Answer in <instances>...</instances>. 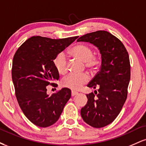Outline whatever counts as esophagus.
<instances>
[{
    "label": "esophagus",
    "mask_w": 146,
    "mask_h": 146,
    "mask_svg": "<svg viewBox=\"0 0 146 146\" xmlns=\"http://www.w3.org/2000/svg\"><path fill=\"white\" fill-rule=\"evenodd\" d=\"M78 92H75V91H72L71 92V95H72V96H75V95H78Z\"/></svg>",
    "instance_id": "esophagus-1"
}]
</instances>
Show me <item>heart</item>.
Returning a JSON list of instances; mask_svg holds the SVG:
<instances>
[{
    "instance_id": "1",
    "label": "heart",
    "mask_w": 146,
    "mask_h": 146,
    "mask_svg": "<svg viewBox=\"0 0 146 146\" xmlns=\"http://www.w3.org/2000/svg\"><path fill=\"white\" fill-rule=\"evenodd\" d=\"M70 54L77 59L85 62V66L89 69H94L98 66L99 60L93 56V50L90 46L84 44L75 45L69 51ZM53 65L60 74H64L67 71L68 65L66 57L64 53H60L53 60ZM86 75L68 74L62 80V84L72 90H79L82 85L88 82Z\"/></svg>"
}]
</instances>
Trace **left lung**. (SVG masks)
I'll return each instance as SVG.
<instances>
[{"label": "left lung", "mask_w": 146, "mask_h": 146, "mask_svg": "<svg viewBox=\"0 0 146 146\" xmlns=\"http://www.w3.org/2000/svg\"><path fill=\"white\" fill-rule=\"evenodd\" d=\"M78 42H90L101 54V66L87 86L95 89L86 95L88 102L81 109V116L87 124L102 128L118 116L127 98L130 80L128 53L118 38L106 31L87 33Z\"/></svg>", "instance_id": "left-lung-1"}]
</instances>
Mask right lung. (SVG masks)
Wrapping results in <instances>:
<instances>
[{"instance_id":"1","label":"right lung","mask_w":146,"mask_h":146,"mask_svg":"<svg viewBox=\"0 0 146 146\" xmlns=\"http://www.w3.org/2000/svg\"><path fill=\"white\" fill-rule=\"evenodd\" d=\"M78 38L55 40L33 36L15 53L11 76L16 96L23 113L33 124L42 128L54 124L71 98L69 88L48 95L46 86H56L53 82L59 80L53 60Z\"/></svg>"}]
</instances>
